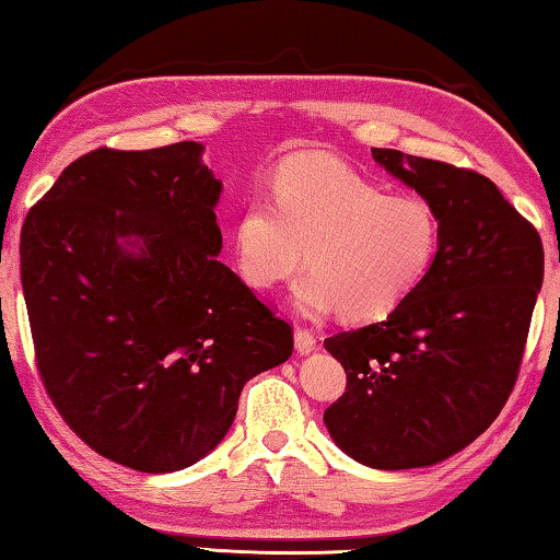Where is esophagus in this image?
Returning <instances> with one entry per match:
<instances>
[{"label":"esophagus","instance_id":"esophagus-1","mask_svg":"<svg viewBox=\"0 0 560 560\" xmlns=\"http://www.w3.org/2000/svg\"><path fill=\"white\" fill-rule=\"evenodd\" d=\"M294 348H298L300 355H307L316 348L314 334L307 329H294Z\"/></svg>","mask_w":560,"mask_h":560}]
</instances>
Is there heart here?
<instances>
[{
  "label": "heart",
  "instance_id": "1",
  "mask_svg": "<svg viewBox=\"0 0 560 560\" xmlns=\"http://www.w3.org/2000/svg\"><path fill=\"white\" fill-rule=\"evenodd\" d=\"M236 268L270 290L307 268L294 304L307 316L339 310L346 322L383 319L427 278L439 219L424 199L389 197L331 155L282 165L270 197H253L234 226Z\"/></svg>",
  "mask_w": 560,
  "mask_h": 560
}]
</instances>
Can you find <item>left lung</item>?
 <instances>
[{
    "label": "left lung",
    "instance_id": "left-lung-1",
    "mask_svg": "<svg viewBox=\"0 0 560 560\" xmlns=\"http://www.w3.org/2000/svg\"><path fill=\"white\" fill-rule=\"evenodd\" d=\"M373 158L434 209L439 250L385 322L324 341L346 371V393L324 424L363 466L424 468L472 444L508 402L544 282V246L485 175L393 149Z\"/></svg>",
    "mask_w": 560,
    "mask_h": 560
}]
</instances>
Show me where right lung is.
<instances>
[{"label": "right lung", "instance_id": "obj_1", "mask_svg": "<svg viewBox=\"0 0 560 560\" xmlns=\"http://www.w3.org/2000/svg\"><path fill=\"white\" fill-rule=\"evenodd\" d=\"M202 151L84 153L21 229L46 393L84 444L141 472L205 458L248 380L292 355V326L217 260L221 183Z\"/></svg>", "mask_w": 560, "mask_h": 560}]
</instances>
